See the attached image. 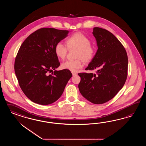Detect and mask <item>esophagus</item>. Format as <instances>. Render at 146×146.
I'll return each mask as SVG.
<instances>
[{"mask_svg":"<svg viewBox=\"0 0 146 146\" xmlns=\"http://www.w3.org/2000/svg\"><path fill=\"white\" fill-rule=\"evenodd\" d=\"M72 75H73V76H74V75H76V74H77V73H74V72H72Z\"/></svg>","mask_w":146,"mask_h":146,"instance_id":"1","label":"esophagus"}]
</instances>
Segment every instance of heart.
I'll use <instances>...</instances> for the list:
<instances>
[{
  "mask_svg": "<svg viewBox=\"0 0 146 146\" xmlns=\"http://www.w3.org/2000/svg\"><path fill=\"white\" fill-rule=\"evenodd\" d=\"M68 49L77 48L74 60H66L62 64V69L75 72L84 66L85 62L92 61L95 55V50L90 45L91 42L88 38L81 33H76L70 36L66 40ZM68 48L62 42H58L54 47V52L60 59H64L66 56Z\"/></svg>",
  "mask_w": 146,
  "mask_h": 146,
  "instance_id": "b5f03b06",
  "label": "heart"
}]
</instances>
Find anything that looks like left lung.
Returning <instances> with one entry per match:
<instances>
[{
    "label": "left lung",
    "instance_id": "1",
    "mask_svg": "<svg viewBox=\"0 0 146 146\" xmlns=\"http://www.w3.org/2000/svg\"><path fill=\"white\" fill-rule=\"evenodd\" d=\"M97 52L86 70H97V74L79 73L80 93L96 104L110 101L123 88L127 76L128 57L123 45L114 35L99 27L93 29Z\"/></svg>",
    "mask_w": 146,
    "mask_h": 146
}]
</instances>
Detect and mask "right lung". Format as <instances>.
<instances>
[{"instance_id":"right-lung-1","label":"right lung","mask_w":146,"mask_h":146,"mask_svg":"<svg viewBox=\"0 0 146 146\" xmlns=\"http://www.w3.org/2000/svg\"><path fill=\"white\" fill-rule=\"evenodd\" d=\"M68 31L43 28L29 36L21 44L15 60L14 71L22 92L32 102L48 105L62 96L72 74L60 65L54 47L66 38ZM52 72V75L48 74Z\"/></svg>"}]
</instances>
